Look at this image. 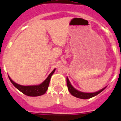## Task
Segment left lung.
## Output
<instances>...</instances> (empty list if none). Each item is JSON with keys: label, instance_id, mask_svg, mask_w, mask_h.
<instances>
[{"label": "left lung", "instance_id": "left-lung-1", "mask_svg": "<svg viewBox=\"0 0 121 121\" xmlns=\"http://www.w3.org/2000/svg\"><path fill=\"white\" fill-rule=\"evenodd\" d=\"M67 86H68V89L70 91V93L73 96L76 97V98H80V99H90L91 98L95 96L98 95V94L100 93V92H102V91L106 88V86L103 88L102 89L96 92H93V93H85V92H82L78 90L76 88H74L72 85L70 83V81L68 79V78L67 77Z\"/></svg>", "mask_w": 121, "mask_h": 121}]
</instances>
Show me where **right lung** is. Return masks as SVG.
I'll return each instance as SVG.
<instances>
[{
  "mask_svg": "<svg viewBox=\"0 0 121 121\" xmlns=\"http://www.w3.org/2000/svg\"><path fill=\"white\" fill-rule=\"evenodd\" d=\"M55 70L56 68H54V70L52 71V72L49 74L47 78L42 83L37 85H28V86H25V85H19V84L14 82L11 79L9 76H8V78H9V80H10V81L13 84V85L17 89H18L20 91H21L22 93L24 94V95L28 96H39L43 95V94L46 93L47 90H48V88L51 76L53 75V74L54 73Z\"/></svg>",
  "mask_w": 121,
  "mask_h": 121,
  "instance_id": "add662e5",
  "label": "right lung"
}]
</instances>
